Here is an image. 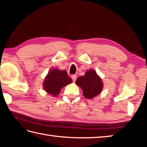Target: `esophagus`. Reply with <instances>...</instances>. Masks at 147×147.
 Listing matches in <instances>:
<instances>
[{
  "instance_id": "esophagus-1",
  "label": "esophagus",
  "mask_w": 147,
  "mask_h": 147,
  "mask_svg": "<svg viewBox=\"0 0 147 147\" xmlns=\"http://www.w3.org/2000/svg\"><path fill=\"white\" fill-rule=\"evenodd\" d=\"M71 78L73 79V82H75L76 80V76L75 75V74H73V75L71 76Z\"/></svg>"
}]
</instances>
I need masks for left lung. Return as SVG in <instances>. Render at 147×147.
<instances>
[{"label": "left lung", "mask_w": 147, "mask_h": 147, "mask_svg": "<svg viewBox=\"0 0 147 147\" xmlns=\"http://www.w3.org/2000/svg\"><path fill=\"white\" fill-rule=\"evenodd\" d=\"M76 85L82 88L83 95L87 99H93L103 90V84L94 70H88L84 76L76 79Z\"/></svg>", "instance_id": "8db88e82"}]
</instances>
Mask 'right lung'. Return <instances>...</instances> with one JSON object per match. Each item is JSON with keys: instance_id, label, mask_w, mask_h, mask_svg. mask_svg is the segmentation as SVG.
Returning <instances> with one entry per match:
<instances>
[{"instance_id": "1", "label": "right lung", "mask_w": 147, "mask_h": 147, "mask_svg": "<svg viewBox=\"0 0 147 147\" xmlns=\"http://www.w3.org/2000/svg\"><path fill=\"white\" fill-rule=\"evenodd\" d=\"M65 70L60 71L54 69L48 72L43 82L44 90L52 96H57L59 94L61 88L72 82Z\"/></svg>"}]
</instances>
